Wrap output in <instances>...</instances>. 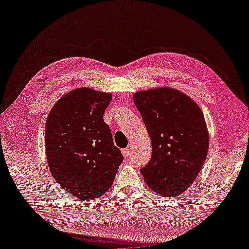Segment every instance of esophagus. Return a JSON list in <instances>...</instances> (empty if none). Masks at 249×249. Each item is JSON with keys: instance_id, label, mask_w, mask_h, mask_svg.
Returning <instances> with one entry per match:
<instances>
[{"instance_id": "34e87169", "label": "esophagus", "mask_w": 249, "mask_h": 249, "mask_svg": "<svg viewBox=\"0 0 249 249\" xmlns=\"http://www.w3.org/2000/svg\"><path fill=\"white\" fill-rule=\"evenodd\" d=\"M122 154L125 158H128L130 155V150L128 148H124V149H122Z\"/></svg>"}]
</instances>
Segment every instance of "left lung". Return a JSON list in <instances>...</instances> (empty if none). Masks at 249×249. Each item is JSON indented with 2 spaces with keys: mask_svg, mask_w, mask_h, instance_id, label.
Masks as SVG:
<instances>
[{
  "mask_svg": "<svg viewBox=\"0 0 249 249\" xmlns=\"http://www.w3.org/2000/svg\"><path fill=\"white\" fill-rule=\"evenodd\" d=\"M137 109L151 140L150 161L141 168L155 193L175 196L185 191L199 175L208 151V131L196 102L171 88L133 94Z\"/></svg>",
  "mask_w": 249,
  "mask_h": 249,
  "instance_id": "1",
  "label": "left lung"
}]
</instances>
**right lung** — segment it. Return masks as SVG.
<instances>
[{
  "instance_id": "obj_1",
  "label": "right lung",
  "mask_w": 249,
  "mask_h": 249,
  "mask_svg": "<svg viewBox=\"0 0 249 249\" xmlns=\"http://www.w3.org/2000/svg\"><path fill=\"white\" fill-rule=\"evenodd\" d=\"M110 101V93L74 89L56 102L46 121L49 169L64 189L82 200L105 194L123 162L103 119Z\"/></svg>"
}]
</instances>
